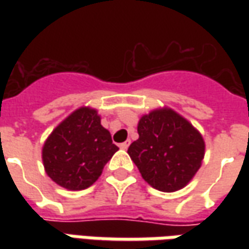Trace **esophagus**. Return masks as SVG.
<instances>
[{
	"mask_svg": "<svg viewBox=\"0 0 249 249\" xmlns=\"http://www.w3.org/2000/svg\"><path fill=\"white\" fill-rule=\"evenodd\" d=\"M129 141H125V142H121V144H120V148H121V149H128V146H129Z\"/></svg>",
	"mask_w": 249,
	"mask_h": 249,
	"instance_id": "1",
	"label": "esophagus"
}]
</instances>
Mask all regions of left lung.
<instances>
[{
    "mask_svg": "<svg viewBox=\"0 0 249 249\" xmlns=\"http://www.w3.org/2000/svg\"><path fill=\"white\" fill-rule=\"evenodd\" d=\"M137 132L139 139L130 144L128 155L142 178L161 192L183 189L203 162L205 142L201 133L168 107L142 114Z\"/></svg>",
    "mask_w": 249,
    "mask_h": 249,
    "instance_id": "obj_1",
    "label": "left lung"
}]
</instances>
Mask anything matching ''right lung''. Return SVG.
<instances>
[{
  "label": "right lung",
  "mask_w": 249,
  "mask_h": 249,
  "mask_svg": "<svg viewBox=\"0 0 249 249\" xmlns=\"http://www.w3.org/2000/svg\"><path fill=\"white\" fill-rule=\"evenodd\" d=\"M119 148L101 125L97 109L81 107L53 129L42 146L46 175L69 191L87 189L97 181Z\"/></svg>",
  "instance_id": "add662e5"
}]
</instances>
